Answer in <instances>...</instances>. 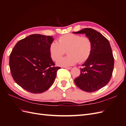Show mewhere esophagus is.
Returning <instances> with one entry per match:
<instances>
[{"label": "esophagus", "instance_id": "34e87169", "mask_svg": "<svg viewBox=\"0 0 126 126\" xmlns=\"http://www.w3.org/2000/svg\"><path fill=\"white\" fill-rule=\"evenodd\" d=\"M66 69H68V70H70L71 69V67H65Z\"/></svg>", "mask_w": 126, "mask_h": 126}]
</instances>
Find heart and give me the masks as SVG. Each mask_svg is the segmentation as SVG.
<instances>
[{"instance_id":"obj_1","label":"heart","mask_w":126,"mask_h":126,"mask_svg":"<svg viewBox=\"0 0 126 126\" xmlns=\"http://www.w3.org/2000/svg\"><path fill=\"white\" fill-rule=\"evenodd\" d=\"M92 48V42L89 38L67 33L60 36L58 43H52L49 47V51L52 59L57 61L67 51L68 56L57 62L58 66L67 67L78 62H86L91 54Z\"/></svg>"}]
</instances>
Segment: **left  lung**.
<instances>
[{
  "label": "left lung",
  "mask_w": 126,
  "mask_h": 126,
  "mask_svg": "<svg viewBox=\"0 0 126 126\" xmlns=\"http://www.w3.org/2000/svg\"><path fill=\"white\" fill-rule=\"evenodd\" d=\"M74 33H85L92 42L91 54L81 68L80 75L75 79L80 89L91 93L105 86L110 81L114 67V58L108 40L92 28H85Z\"/></svg>",
  "instance_id": "8db88e82"
}]
</instances>
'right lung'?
<instances>
[{
    "label": "right lung",
    "instance_id": "right-lung-1",
    "mask_svg": "<svg viewBox=\"0 0 126 126\" xmlns=\"http://www.w3.org/2000/svg\"><path fill=\"white\" fill-rule=\"evenodd\" d=\"M52 36L33 34L19 41L9 56L12 77L17 84L33 94L45 92L54 83L60 67H55L49 47Z\"/></svg>",
    "mask_w": 126,
    "mask_h": 126
}]
</instances>
